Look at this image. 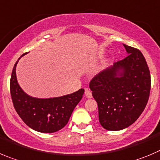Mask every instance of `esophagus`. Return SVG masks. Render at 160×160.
I'll use <instances>...</instances> for the list:
<instances>
[{"instance_id": "1", "label": "esophagus", "mask_w": 160, "mask_h": 160, "mask_svg": "<svg viewBox=\"0 0 160 160\" xmlns=\"http://www.w3.org/2000/svg\"><path fill=\"white\" fill-rule=\"evenodd\" d=\"M85 95H86V97H87L88 98H92V92H91L90 90H88V88H85Z\"/></svg>"}]
</instances>
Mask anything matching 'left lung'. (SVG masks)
Masks as SVG:
<instances>
[{"mask_svg": "<svg viewBox=\"0 0 160 160\" xmlns=\"http://www.w3.org/2000/svg\"><path fill=\"white\" fill-rule=\"evenodd\" d=\"M123 46L129 55L100 72L89 83L98 104L99 122L107 130H122L134 123L150 95V72L144 55Z\"/></svg>", "mask_w": 160, "mask_h": 160, "instance_id": "left-lung-1", "label": "left lung"}]
</instances>
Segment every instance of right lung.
I'll return each mask as SVG.
<instances>
[{
    "mask_svg": "<svg viewBox=\"0 0 160 160\" xmlns=\"http://www.w3.org/2000/svg\"><path fill=\"white\" fill-rule=\"evenodd\" d=\"M25 54L20 56L15 64L10 80V93L15 110L24 123L34 130L46 133L57 132L68 123L73 110L81 100L84 89L56 98L30 96L20 88L16 78V65Z\"/></svg>",
    "mask_w": 160,
    "mask_h": 160,
    "instance_id": "right-lung-1",
    "label": "right lung"
}]
</instances>
